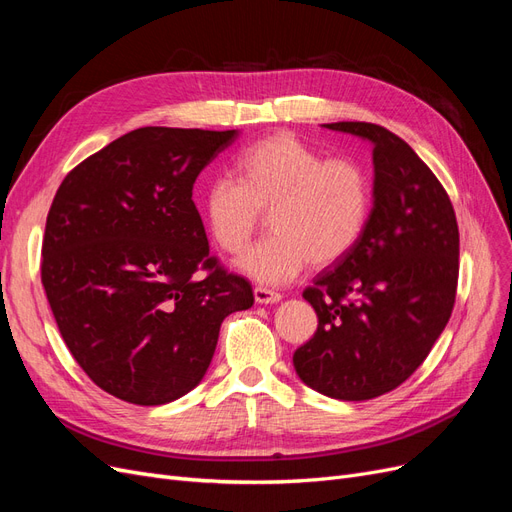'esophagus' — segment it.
I'll return each instance as SVG.
<instances>
[{
  "label": "esophagus",
  "instance_id": "esophagus-1",
  "mask_svg": "<svg viewBox=\"0 0 512 512\" xmlns=\"http://www.w3.org/2000/svg\"><path fill=\"white\" fill-rule=\"evenodd\" d=\"M254 299L256 303H262V305H269V303H277L282 299L280 292L275 290H269V288H262V286H256L254 288Z\"/></svg>",
  "mask_w": 512,
  "mask_h": 512
}]
</instances>
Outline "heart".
Returning <instances> with one entry per match:
<instances>
[{
  "mask_svg": "<svg viewBox=\"0 0 512 512\" xmlns=\"http://www.w3.org/2000/svg\"><path fill=\"white\" fill-rule=\"evenodd\" d=\"M237 181L218 177L200 196L213 241L241 254L269 213L273 232L239 258V269L262 284H286L309 262L344 260L371 218L374 185L354 158H327L290 132L247 145L235 162Z\"/></svg>",
  "mask_w": 512,
  "mask_h": 512,
  "instance_id": "b5f03b06",
  "label": "heart"
}]
</instances>
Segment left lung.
<instances>
[{
	"label": "left lung",
	"instance_id": "obj_1",
	"mask_svg": "<svg viewBox=\"0 0 512 512\" xmlns=\"http://www.w3.org/2000/svg\"><path fill=\"white\" fill-rule=\"evenodd\" d=\"M324 128L374 145V207L359 245L305 288L318 329L292 363L309 389L365 401L406 382L444 331L459 228L442 183L397 134L365 121Z\"/></svg>",
	"mask_w": 512,
	"mask_h": 512
}]
</instances>
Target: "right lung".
<instances>
[{"label": "right lung", "instance_id": "1", "mask_svg": "<svg viewBox=\"0 0 512 512\" xmlns=\"http://www.w3.org/2000/svg\"><path fill=\"white\" fill-rule=\"evenodd\" d=\"M237 130L138 128L61 181L42 241V286L74 361L102 391L162 406L207 374L241 275L209 256L194 181Z\"/></svg>", "mask_w": 512, "mask_h": 512}]
</instances>
